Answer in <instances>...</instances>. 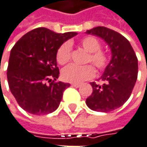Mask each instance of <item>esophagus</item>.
Listing matches in <instances>:
<instances>
[{
  "instance_id": "1",
  "label": "esophagus",
  "mask_w": 147,
  "mask_h": 147,
  "mask_svg": "<svg viewBox=\"0 0 147 147\" xmlns=\"http://www.w3.org/2000/svg\"><path fill=\"white\" fill-rule=\"evenodd\" d=\"M71 85L73 87H75V88H79L80 86V84H76V83H74V84H71Z\"/></svg>"
}]
</instances>
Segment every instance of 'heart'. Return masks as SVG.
Listing matches in <instances>:
<instances>
[{
    "instance_id": "heart-1",
    "label": "heart",
    "mask_w": 147,
    "mask_h": 147,
    "mask_svg": "<svg viewBox=\"0 0 147 147\" xmlns=\"http://www.w3.org/2000/svg\"><path fill=\"white\" fill-rule=\"evenodd\" d=\"M79 46L89 53L86 63H92L99 70L106 68L109 63L108 55L100 50L101 43L94 37L88 36L80 39ZM71 57V45L68 42L62 44L57 52V61L59 64H66ZM94 75V69L91 65L78 66L70 64L62 71V78L70 83H81L84 80L91 79Z\"/></svg>"
}]
</instances>
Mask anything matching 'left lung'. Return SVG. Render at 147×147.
Instances as JSON below:
<instances>
[{"mask_svg": "<svg viewBox=\"0 0 147 147\" xmlns=\"http://www.w3.org/2000/svg\"><path fill=\"white\" fill-rule=\"evenodd\" d=\"M87 34L102 38L111 50V59L101 79L90 83L93 92L86 99L90 110L110 112L122 106L130 98L138 74V60L130 42L119 32L105 26L94 27Z\"/></svg>", "mask_w": 147, "mask_h": 147, "instance_id": "8db88e82", "label": "left lung"}]
</instances>
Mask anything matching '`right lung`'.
<instances>
[{
	"instance_id": "add662e5",
	"label": "right lung",
	"mask_w": 147,
	"mask_h": 147,
	"mask_svg": "<svg viewBox=\"0 0 147 147\" xmlns=\"http://www.w3.org/2000/svg\"><path fill=\"white\" fill-rule=\"evenodd\" d=\"M77 34L74 32L56 33L38 27L26 33L12 47L7 81L18 105L26 112L40 115L58 109L63 91L70 84L55 82L59 76L57 52L64 42Z\"/></svg>"
}]
</instances>
